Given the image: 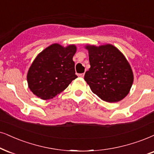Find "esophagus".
I'll return each instance as SVG.
<instances>
[{"label":"esophagus","instance_id":"1","mask_svg":"<svg viewBox=\"0 0 154 154\" xmlns=\"http://www.w3.org/2000/svg\"><path fill=\"white\" fill-rule=\"evenodd\" d=\"M78 76L80 77H83L85 76V73H81V74H78Z\"/></svg>","mask_w":154,"mask_h":154}]
</instances>
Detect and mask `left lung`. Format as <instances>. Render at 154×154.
<instances>
[{"label":"left lung","mask_w":154,"mask_h":154,"mask_svg":"<svg viewBox=\"0 0 154 154\" xmlns=\"http://www.w3.org/2000/svg\"><path fill=\"white\" fill-rule=\"evenodd\" d=\"M90 68L85 80L93 93L107 102L122 100L129 94L134 81L130 65L117 48L112 45H87Z\"/></svg>","instance_id":"obj_1"}]
</instances>
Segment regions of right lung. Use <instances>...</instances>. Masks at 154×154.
<instances>
[{"label":"right lung","mask_w":154,"mask_h":154,"mask_svg":"<svg viewBox=\"0 0 154 154\" xmlns=\"http://www.w3.org/2000/svg\"><path fill=\"white\" fill-rule=\"evenodd\" d=\"M75 45L63 48L53 44L40 52L28 72V87L42 100H50L63 91L75 79Z\"/></svg>","instance_id":"right-lung-1"}]
</instances>
